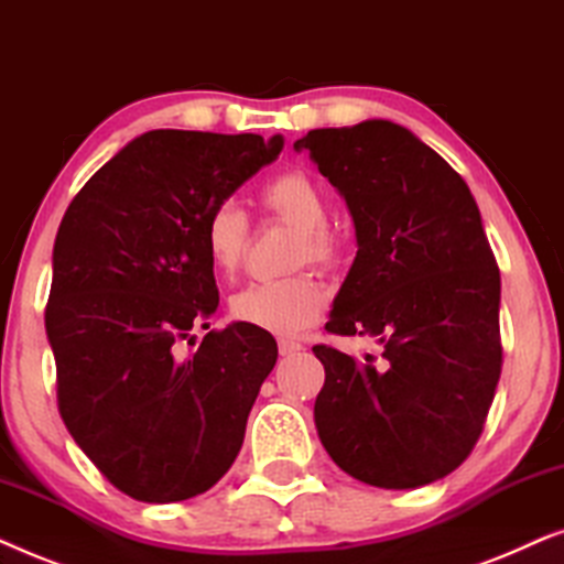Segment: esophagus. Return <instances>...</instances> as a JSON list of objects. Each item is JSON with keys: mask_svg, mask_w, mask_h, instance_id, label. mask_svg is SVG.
Here are the masks:
<instances>
[{"mask_svg": "<svg viewBox=\"0 0 564 564\" xmlns=\"http://www.w3.org/2000/svg\"><path fill=\"white\" fill-rule=\"evenodd\" d=\"M278 350H281V356H296L299 350H304V345L289 340V337H281V340H278Z\"/></svg>", "mask_w": 564, "mask_h": 564, "instance_id": "1", "label": "esophagus"}]
</instances>
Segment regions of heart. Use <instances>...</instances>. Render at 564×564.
<instances>
[{"label": "heart", "instance_id": "obj_1", "mask_svg": "<svg viewBox=\"0 0 564 564\" xmlns=\"http://www.w3.org/2000/svg\"><path fill=\"white\" fill-rule=\"evenodd\" d=\"M262 206L275 219L296 227L289 265L333 268L343 254V242L327 227L329 200L317 180L291 170L270 180L260 193ZM247 216L237 204H219L204 224V250L212 265L224 275L237 273L247 250ZM231 317L265 333L291 335L312 325L325 310V289L310 270H299L278 281H254L231 296Z\"/></svg>", "mask_w": 564, "mask_h": 564}]
</instances>
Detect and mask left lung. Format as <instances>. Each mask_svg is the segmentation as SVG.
<instances>
[{
  "mask_svg": "<svg viewBox=\"0 0 564 564\" xmlns=\"http://www.w3.org/2000/svg\"><path fill=\"white\" fill-rule=\"evenodd\" d=\"M294 149L356 224L325 329L379 343L360 360L312 348L325 366L322 446L366 485H431L471 454L500 379V270L479 208L459 172L392 120L314 129Z\"/></svg>",
  "mask_w": 564,
  "mask_h": 564,
  "instance_id": "left-lung-1",
  "label": "left lung"
}]
</instances>
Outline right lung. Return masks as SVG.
Instances as JSON below:
<instances>
[{
	"instance_id": "obj_1",
	"label": "right lung",
	"mask_w": 564,
	"mask_h": 564,
	"mask_svg": "<svg viewBox=\"0 0 564 564\" xmlns=\"http://www.w3.org/2000/svg\"><path fill=\"white\" fill-rule=\"evenodd\" d=\"M283 139L156 129L102 164L54 245L46 335L72 438L112 487L177 502L227 475L278 345L219 306L204 224Z\"/></svg>"
}]
</instances>
